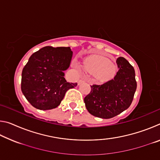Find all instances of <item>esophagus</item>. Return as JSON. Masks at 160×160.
<instances>
[{
	"instance_id": "obj_1",
	"label": "esophagus",
	"mask_w": 160,
	"mask_h": 160,
	"mask_svg": "<svg viewBox=\"0 0 160 160\" xmlns=\"http://www.w3.org/2000/svg\"><path fill=\"white\" fill-rule=\"evenodd\" d=\"M84 82H85V80H84V79H80L79 81H78V85H80L81 83H82Z\"/></svg>"
}]
</instances>
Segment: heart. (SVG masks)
<instances>
[{
    "instance_id": "b5f03b06",
    "label": "heart",
    "mask_w": 160,
    "mask_h": 160,
    "mask_svg": "<svg viewBox=\"0 0 160 160\" xmlns=\"http://www.w3.org/2000/svg\"><path fill=\"white\" fill-rule=\"evenodd\" d=\"M75 66H76L75 65ZM83 67L99 80H107L113 77L116 67L108 58L102 56H92L85 58L83 61Z\"/></svg>"
}]
</instances>
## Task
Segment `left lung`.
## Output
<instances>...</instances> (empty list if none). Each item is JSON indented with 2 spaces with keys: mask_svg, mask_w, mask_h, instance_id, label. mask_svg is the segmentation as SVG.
<instances>
[{
  "mask_svg": "<svg viewBox=\"0 0 160 160\" xmlns=\"http://www.w3.org/2000/svg\"><path fill=\"white\" fill-rule=\"evenodd\" d=\"M118 71L113 79L102 85H91L84 102L89 113L96 117L111 118L128 109L136 90L135 70L123 57L116 60Z\"/></svg>",
  "mask_w": 160,
  "mask_h": 160,
  "instance_id": "left-lung-1",
  "label": "left lung"
}]
</instances>
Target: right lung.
Returning a JSON list of instances; mask_svg holds the SVG:
<instances>
[{
    "mask_svg": "<svg viewBox=\"0 0 160 160\" xmlns=\"http://www.w3.org/2000/svg\"><path fill=\"white\" fill-rule=\"evenodd\" d=\"M72 56L70 47H45L29 58L22 72L21 90L36 109H55L66 92L77 86V83L68 82L64 78Z\"/></svg>",
    "mask_w": 160,
    "mask_h": 160,
    "instance_id": "add662e5",
    "label": "right lung"
}]
</instances>
